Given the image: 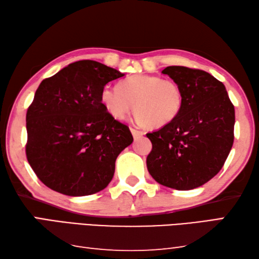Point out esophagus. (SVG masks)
Listing matches in <instances>:
<instances>
[{
	"label": "esophagus",
	"mask_w": 259,
	"mask_h": 259,
	"mask_svg": "<svg viewBox=\"0 0 259 259\" xmlns=\"http://www.w3.org/2000/svg\"><path fill=\"white\" fill-rule=\"evenodd\" d=\"M130 131H131V134H133V136H134V138H135V139L140 138V137H143V136H144V133H143V131H140V130H137V129L131 128V129H130Z\"/></svg>",
	"instance_id": "obj_1"
}]
</instances>
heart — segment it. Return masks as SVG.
<instances>
[{
	"mask_svg": "<svg viewBox=\"0 0 259 259\" xmlns=\"http://www.w3.org/2000/svg\"><path fill=\"white\" fill-rule=\"evenodd\" d=\"M101 102L114 119H125L134 109L139 123L158 129L170 124L180 114L183 92L175 80L136 74L122 80L119 87L111 84L103 87Z\"/></svg>",
	"mask_w": 259,
	"mask_h": 259,
	"instance_id": "b5f03b06",
	"label": "heart"
}]
</instances>
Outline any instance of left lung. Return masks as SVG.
Here are the masks:
<instances>
[{
	"label": "left lung",
	"instance_id": "8db88e82",
	"mask_svg": "<svg viewBox=\"0 0 259 259\" xmlns=\"http://www.w3.org/2000/svg\"><path fill=\"white\" fill-rule=\"evenodd\" d=\"M162 73L180 84L183 106L170 124L146 135L153 145L146 163L159 185L191 190L214 178L227 161L234 106L224 84L203 70L172 65Z\"/></svg>",
	"mask_w": 259,
	"mask_h": 259
}]
</instances>
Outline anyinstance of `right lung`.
Instances as JSON below:
<instances>
[{
	"label": "right lung",
	"instance_id": "add662e5",
	"mask_svg": "<svg viewBox=\"0 0 259 259\" xmlns=\"http://www.w3.org/2000/svg\"><path fill=\"white\" fill-rule=\"evenodd\" d=\"M125 74L92 60L69 64L40 82L27 111V159L39 180L60 194H96L114 176L134 138L101 102L104 86Z\"/></svg>",
	"mask_w": 259,
	"mask_h": 259
}]
</instances>
